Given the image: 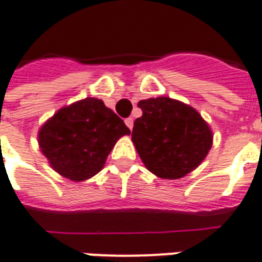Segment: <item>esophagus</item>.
Returning <instances> with one entry per match:
<instances>
[{"instance_id": "esophagus-1", "label": "esophagus", "mask_w": 262, "mask_h": 262, "mask_svg": "<svg viewBox=\"0 0 262 262\" xmlns=\"http://www.w3.org/2000/svg\"><path fill=\"white\" fill-rule=\"evenodd\" d=\"M125 124H127V127H128L129 129H133V127H134V119H133V117H128V119H125Z\"/></svg>"}]
</instances>
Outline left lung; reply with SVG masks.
I'll return each mask as SVG.
<instances>
[{
	"mask_svg": "<svg viewBox=\"0 0 262 262\" xmlns=\"http://www.w3.org/2000/svg\"><path fill=\"white\" fill-rule=\"evenodd\" d=\"M138 106L143 115L134 123L131 139L151 173L179 179L204 161L213 135L195 109L168 97L142 99Z\"/></svg>",
	"mask_w": 262,
	"mask_h": 262,
	"instance_id": "8db88e82",
	"label": "left lung"
}]
</instances>
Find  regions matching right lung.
Wrapping results in <instances>:
<instances>
[{"mask_svg": "<svg viewBox=\"0 0 262 262\" xmlns=\"http://www.w3.org/2000/svg\"><path fill=\"white\" fill-rule=\"evenodd\" d=\"M129 134L101 99L84 98L54 113L40 127L38 142L54 171L83 182L102 169L117 139Z\"/></svg>", "mask_w": 262, "mask_h": 262, "instance_id": "add662e5", "label": "right lung"}]
</instances>
